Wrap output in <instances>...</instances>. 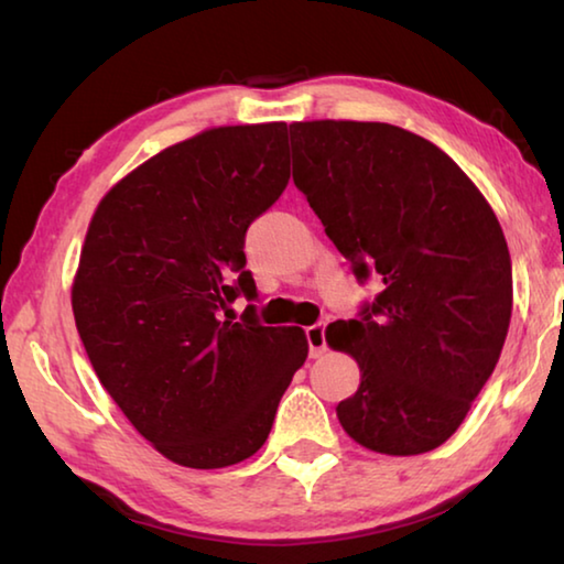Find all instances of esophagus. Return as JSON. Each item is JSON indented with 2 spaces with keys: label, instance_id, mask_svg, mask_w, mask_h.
<instances>
[{
  "label": "esophagus",
  "instance_id": "34e87169",
  "mask_svg": "<svg viewBox=\"0 0 564 564\" xmlns=\"http://www.w3.org/2000/svg\"><path fill=\"white\" fill-rule=\"evenodd\" d=\"M305 340H308L311 358H318L326 352V323H316V326L305 328Z\"/></svg>",
  "mask_w": 564,
  "mask_h": 564
}]
</instances>
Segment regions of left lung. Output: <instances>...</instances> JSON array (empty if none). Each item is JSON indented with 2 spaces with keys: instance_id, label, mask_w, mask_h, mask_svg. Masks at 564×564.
Wrapping results in <instances>:
<instances>
[{
  "instance_id": "left-lung-1",
  "label": "left lung",
  "mask_w": 564,
  "mask_h": 564,
  "mask_svg": "<svg viewBox=\"0 0 564 564\" xmlns=\"http://www.w3.org/2000/svg\"><path fill=\"white\" fill-rule=\"evenodd\" d=\"M293 181L358 281L383 291L326 340L360 366L336 413L352 441L420 455L451 437L498 366L512 316L508 241L465 171L380 121L291 123Z\"/></svg>"
}]
</instances>
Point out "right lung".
<instances>
[{"label": "right lung", "mask_w": 564, "mask_h": 564, "mask_svg": "<svg viewBox=\"0 0 564 564\" xmlns=\"http://www.w3.org/2000/svg\"><path fill=\"white\" fill-rule=\"evenodd\" d=\"M283 121L218 127L151 156L113 186L84 238L72 308L94 370L171 463L251 457L308 356L305 333L228 316L256 299L248 226L289 186Z\"/></svg>", "instance_id": "obj_1"}]
</instances>
